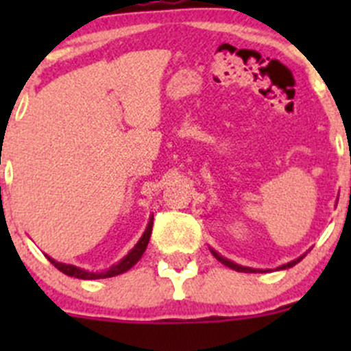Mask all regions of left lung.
I'll list each match as a JSON object with an SVG mask.
<instances>
[{"mask_svg":"<svg viewBox=\"0 0 351 351\" xmlns=\"http://www.w3.org/2000/svg\"><path fill=\"white\" fill-rule=\"evenodd\" d=\"M210 253L214 254L215 258H217L219 261H221L222 265H226V267H229V268H232V270H236V271H244V274H263V271H267V270H258V268H250V267H243V265H238V263H234V261H231V260H228V258H224L222 256V254H219L217 251L215 250H212L210 247ZM306 256V253L302 254V256H299L297 258V260H292V261H289V263H285V265H282V267H278L277 270H287V268H290V267H293V265H297L299 263L300 260H302V258Z\"/></svg>","mask_w":351,"mask_h":351,"instance_id":"left-lung-1","label":"left lung"}]
</instances>
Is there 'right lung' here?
I'll use <instances>...</instances> for the list:
<instances>
[{
  "label": "right lung",
  "instance_id": "1",
  "mask_svg": "<svg viewBox=\"0 0 351 351\" xmlns=\"http://www.w3.org/2000/svg\"><path fill=\"white\" fill-rule=\"evenodd\" d=\"M151 231H153V215H151L149 222H147L146 231H144V234L141 236L139 241L136 243V246H134L132 250H130L129 253L122 258V260L117 261V263L112 265L108 270H104V271H88V270H83V268H80V267H74V265H67V263H61V261H56L54 258L47 256V254H45V256H47V260L51 261V263L54 265L59 271L69 275V277L81 278V280H97V278L115 277V275H120V274H123V271L130 270V268H132L134 265L141 260V256H143L144 251H146L147 243H149Z\"/></svg>",
  "mask_w": 351,
  "mask_h": 351
}]
</instances>
